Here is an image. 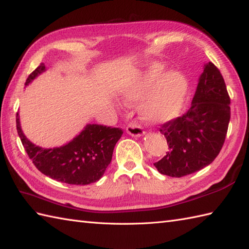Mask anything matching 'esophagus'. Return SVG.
<instances>
[{
	"mask_svg": "<svg viewBox=\"0 0 249 249\" xmlns=\"http://www.w3.org/2000/svg\"><path fill=\"white\" fill-rule=\"evenodd\" d=\"M126 132H128V134L134 137H142L145 135V132L142 129V126H140L137 124H130L126 126Z\"/></svg>",
	"mask_w": 249,
	"mask_h": 249,
	"instance_id": "34e87169",
	"label": "esophagus"
}]
</instances>
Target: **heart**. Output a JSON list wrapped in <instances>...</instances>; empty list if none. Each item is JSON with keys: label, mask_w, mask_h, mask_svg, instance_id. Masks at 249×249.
I'll return each mask as SVG.
<instances>
[{"label": "heart", "mask_w": 249, "mask_h": 249, "mask_svg": "<svg viewBox=\"0 0 249 249\" xmlns=\"http://www.w3.org/2000/svg\"><path fill=\"white\" fill-rule=\"evenodd\" d=\"M165 71V65L153 63L150 67L120 89L124 103L141 101L140 115L146 123L166 124L175 119L184 106L189 82L178 70Z\"/></svg>", "instance_id": "obj_1"}]
</instances>
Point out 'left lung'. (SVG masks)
<instances>
[{"label": "left lung", "mask_w": 249, "mask_h": 249, "mask_svg": "<svg viewBox=\"0 0 249 249\" xmlns=\"http://www.w3.org/2000/svg\"><path fill=\"white\" fill-rule=\"evenodd\" d=\"M230 120V98L214 64L203 66L190 109L164 124L168 151L154 163L160 174L181 178L211 164L222 149Z\"/></svg>", "instance_id": "8db88e82"}]
</instances>
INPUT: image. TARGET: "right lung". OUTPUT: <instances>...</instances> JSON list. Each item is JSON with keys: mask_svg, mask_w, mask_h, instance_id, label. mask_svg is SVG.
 <instances>
[{"mask_svg": "<svg viewBox=\"0 0 249 249\" xmlns=\"http://www.w3.org/2000/svg\"><path fill=\"white\" fill-rule=\"evenodd\" d=\"M46 70L45 64L38 66L27 78L25 87ZM16 121L22 145L37 169L49 178L74 185H87L102 178L112 161L116 142L124 133L118 128L89 124L65 145L42 148L24 135L19 113Z\"/></svg>", "mask_w": 249, "mask_h": 249, "instance_id": "add662e5", "label": "right lung"}]
</instances>
